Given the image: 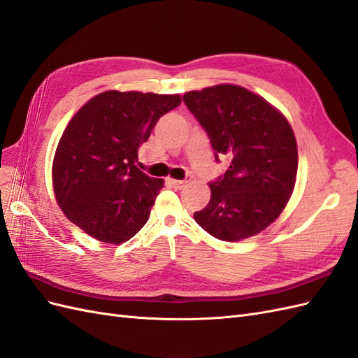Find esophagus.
<instances>
[{"instance_id":"obj_1","label":"esophagus","mask_w":358,"mask_h":358,"mask_svg":"<svg viewBox=\"0 0 358 358\" xmlns=\"http://www.w3.org/2000/svg\"><path fill=\"white\" fill-rule=\"evenodd\" d=\"M190 176H187L185 180H171V185L173 186V187H176V189H182V187H185L186 185H187V182L190 181Z\"/></svg>"}]
</instances>
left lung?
<instances>
[{
	"label": "left lung",
	"mask_w": 358,
	"mask_h": 358,
	"mask_svg": "<svg viewBox=\"0 0 358 358\" xmlns=\"http://www.w3.org/2000/svg\"><path fill=\"white\" fill-rule=\"evenodd\" d=\"M182 101L204 128L215 159L230 168L210 182L212 198L194 213L219 241L236 242L264 230L280 216L295 186L296 139L287 119L266 99L236 85L192 90Z\"/></svg>",
	"instance_id": "1"
}]
</instances>
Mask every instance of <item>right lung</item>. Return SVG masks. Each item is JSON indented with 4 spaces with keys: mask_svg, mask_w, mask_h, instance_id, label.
I'll return each instance as SVG.
<instances>
[{
    "mask_svg": "<svg viewBox=\"0 0 358 358\" xmlns=\"http://www.w3.org/2000/svg\"><path fill=\"white\" fill-rule=\"evenodd\" d=\"M180 104V95L107 90L78 110L52 162L54 194L71 222L115 245L139 233L163 180L137 168V151L159 119Z\"/></svg>",
    "mask_w": 358,
    "mask_h": 358,
    "instance_id": "right-lung-1",
    "label": "right lung"
}]
</instances>
